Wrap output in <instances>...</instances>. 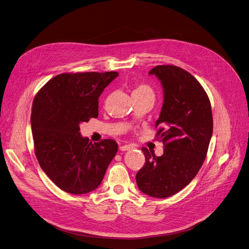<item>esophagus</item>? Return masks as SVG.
<instances>
[{
  "label": "esophagus",
  "instance_id": "esophagus-1",
  "mask_svg": "<svg viewBox=\"0 0 249 249\" xmlns=\"http://www.w3.org/2000/svg\"><path fill=\"white\" fill-rule=\"evenodd\" d=\"M133 149V146L132 145H123L120 147L121 151H128V150H132Z\"/></svg>",
  "mask_w": 249,
  "mask_h": 249
}]
</instances>
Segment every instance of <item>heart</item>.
Segmentation results:
<instances>
[{
	"instance_id": "heart-1",
	"label": "heart",
	"mask_w": 249,
	"mask_h": 249,
	"mask_svg": "<svg viewBox=\"0 0 249 249\" xmlns=\"http://www.w3.org/2000/svg\"><path fill=\"white\" fill-rule=\"evenodd\" d=\"M143 94H153L152 89L147 86V85H137L133 92H132V95L136 96V95H143Z\"/></svg>"
}]
</instances>
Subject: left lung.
I'll use <instances>...</instances> for the list:
<instances>
[{
  "instance_id": "1",
  "label": "left lung",
  "mask_w": 249,
  "mask_h": 249,
  "mask_svg": "<svg viewBox=\"0 0 249 249\" xmlns=\"http://www.w3.org/2000/svg\"><path fill=\"white\" fill-rule=\"evenodd\" d=\"M149 75H155L163 87L156 135L164 144V152L158 157L142 148L145 164L136 182L143 193L167 198L187 186L201 168L212 136V111L203 87L187 71L160 65Z\"/></svg>"
}]
</instances>
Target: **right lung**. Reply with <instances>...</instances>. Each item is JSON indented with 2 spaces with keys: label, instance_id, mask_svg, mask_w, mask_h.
I'll return each instance as SVG.
<instances>
[{
  "label": "right lung",
  "instance_id": "obj_1",
  "mask_svg": "<svg viewBox=\"0 0 249 249\" xmlns=\"http://www.w3.org/2000/svg\"><path fill=\"white\" fill-rule=\"evenodd\" d=\"M117 72L63 73L48 81L33 102L31 125L41 168L62 190H95L118 151L112 139L82 137L80 123L98 117V99Z\"/></svg>",
  "mask_w": 249,
  "mask_h": 249
}]
</instances>
